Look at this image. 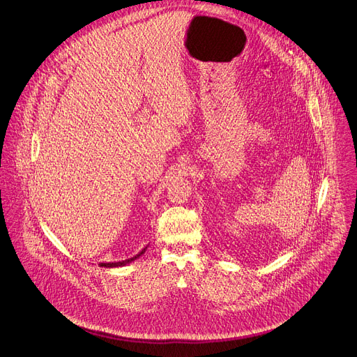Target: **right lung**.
<instances>
[{"instance_id":"add662e5","label":"right lung","mask_w":357,"mask_h":357,"mask_svg":"<svg viewBox=\"0 0 357 357\" xmlns=\"http://www.w3.org/2000/svg\"><path fill=\"white\" fill-rule=\"evenodd\" d=\"M146 248H148V246H145V248H144L138 255H135V256H132V257H129V259H125V261H119V262H108V264H100V266H102V268H121V266H126V265H129L131 262H134L135 259H138L139 256H142V255L145 253Z\"/></svg>"}]
</instances>
